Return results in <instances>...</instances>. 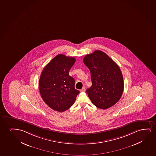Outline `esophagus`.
I'll list each match as a JSON object with an SVG mask.
<instances>
[{
	"label": "esophagus",
	"instance_id": "1",
	"mask_svg": "<svg viewBox=\"0 0 156 156\" xmlns=\"http://www.w3.org/2000/svg\"><path fill=\"white\" fill-rule=\"evenodd\" d=\"M86 91V88H85V87H83L82 89H80V91L81 92H85Z\"/></svg>",
	"mask_w": 156,
	"mask_h": 156
}]
</instances>
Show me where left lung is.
I'll return each instance as SVG.
<instances>
[{
	"mask_svg": "<svg viewBox=\"0 0 156 156\" xmlns=\"http://www.w3.org/2000/svg\"><path fill=\"white\" fill-rule=\"evenodd\" d=\"M83 61L91 74L92 86L86 92L92 103L101 109L113 106L124 90L123 77L119 66L100 50L86 55Z\"/></svg>",
	"mask_w": 156,
	"mask_h": 156,
	"instance_id": "1",
	"label": "left lung"
}]
</instances>
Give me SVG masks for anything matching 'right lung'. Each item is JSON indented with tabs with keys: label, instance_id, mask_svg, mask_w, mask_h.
<instances>
[{
	"label": "right lung",
	"instance_id": "right-lung-1",
	"mask_svg": "<svg viewBox=\"0 0 156 156\" xmlns=\"http://www.w3.org/2000/svg\"><path fill=\"white\" fill-rule=\"evenodd\" d=\"M76 59L57 55L44 68L39 80L43 100L52 109L62 112L73 105L79 93L75 79L69 75Z\"/></svg>",
	"mask_w": 156,
	"mask_h": 156
}]
</instances>
